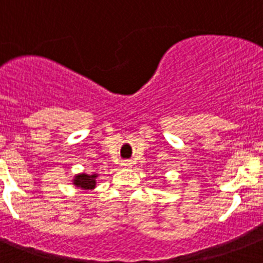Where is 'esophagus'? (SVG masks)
I'll list each match as a JSON object with an SVG mask.
<instances>
[{"label":"esophagus","instance_id":"esophagus-1","mask_svg":"<svg viewBox=\"0 0 263 263\" xmlns=\"http://www.w3.org/2000/svg\"><path fill=\"white\" fill-rule=\"evenodd\" d=\"M121 166H122V168H132V162L123 161L122 164H121Z\"/></svg>","mask_w":263,"mask_h":263}]
</instances>
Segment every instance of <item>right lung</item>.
I'll use <instances>...</instances> for the list:
<instances>
[{
	"instance_id": "add662e5",
	"label": "right lung",
	"mask_w": 263,
	"mask_h": 263,
	"mask_svg": "<svg viewBox=\"0 0 263 263\" xmlns=\"http://www.w3.org/2000/svg\"><path fill=\"white\" fill-rule=\"evenodd\" d=\"M72 184L82 191H92L98 184V173H77L73 176Z\"/></svg>"
}]
</instances>
